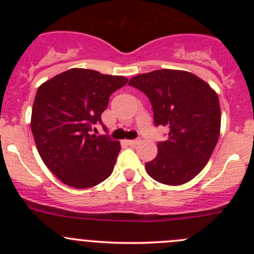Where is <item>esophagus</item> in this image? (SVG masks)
I'll list each match as a JSON object with an SVG mask.
<instances>
[{
	"instance_id": "34e87169",
	"label": "esophagus",
	"mask_w": 254,
	"mask_h": 254,
	"mask_svg": "<svg viewBox=\"0 0 254 254\" xmlns=\"http://www.w3.org/2000/svg\"><path fill=\"white\" fill-rule=\"evenodd\" d=\"M139 142H140V139H136V140H127V145H129V146H136Z\"/></svg>"
}]
</instances>
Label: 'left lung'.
Instances as JSON below:
<instances>
[{
  "mask_svg": "<svg viewBox=\"0 0 254 254\" xmlns=\"http://www.w3.org/2000/svg\"><path fill=\"white\" fill-rule=\"evenodd\" d=\"M151 102L156 127H170L157 142L155 160L145 165L151 178L168 186L191 181L216 146L221 125L219 97L198 76L181 70H155L129 81Z\"/></svg>",
  "mask_w": 254,
  "mask_h": 254,
  "instance_id": "1",
  "label": "left lung"
}]
</instances>
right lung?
I'll return each mask as SVG.
<instances>
[{
    "label": "right lung",
    "instance_id": "obj_1",
    "mask_svg": "<svg viewBox=\"0 0 254 254\" xmlns=\"http://www.w3.org/2000/svg\"><path fill=\"white\" fill-rule=\"evenodd\" d=\"M124 76L70 68L44 82L33 104V136L43 162L63 183L91 188L112 175L120 142L91 134Z\"/></svg>",
    "mask_w": 254,
    "mask_h": 254
}]
</instances>
